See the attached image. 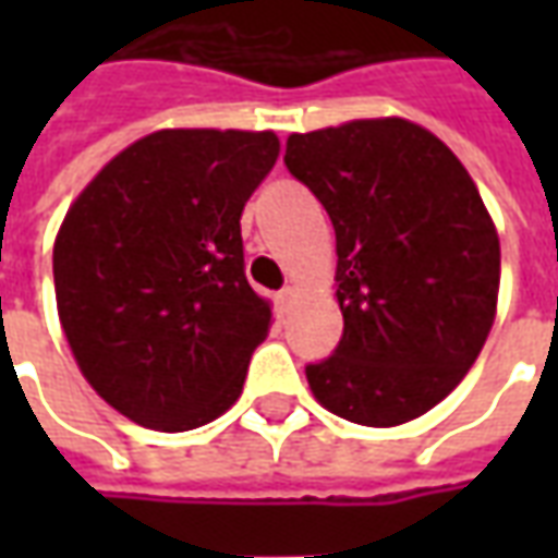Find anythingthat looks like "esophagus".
Returning <instances> with one entry per match:
<instances>
[{
	"label": "esophagus",
	"instance_id": "34e87169",
	"mask_svg": "<svg viewBox=\"0 0 558 558\" xmlns=\"http://www.w3.org/2000/svg\"><path fill=\"white\" fill-rule=\"evenodd\" d=\"M295 304V287H287V290H280L275 295V307H278V314H290V307Z\"/></svg>",
	"mask_w": 558,
	"mask_h": 558
}]
</instances>
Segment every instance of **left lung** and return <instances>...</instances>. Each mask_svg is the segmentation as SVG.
<instances>
[{
  "instance_id": "left-lung-1",
  "label": "left lung",
  "mask_w": 558,
  "mask_h": 558,
  "mask_svg": "<svg viewBox=\"0 0 558 558\" xmlns=\"http://www.w3.org/2000/svg\"><path fill=\"white\" fill-rule=\"evenodd\" d=\"M287 167L338 239L343 338L307 364L340 418L398 427L445 400L478 359L499 299V232L466 167L400 116L290 134Z\"/></svg>"
}]
</instances>
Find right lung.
<instances>
[{"instance_id": "1", "label": "right lung", "mask_w": 558, "mask_h": 558, "mask_svg": "<svg viewBox=\"0 0 558 558\" xmlns=\"http://www.w3.org/2000/svg\"><path fill=\"white\" fill-rule=\"evenodd\" d=\"M275 131L163 128L122 148L68 208L56 311L80 374L125 418L203 427L239 400L271 304L244 278L242 211Z\"/></svg>"}]
</instances>
